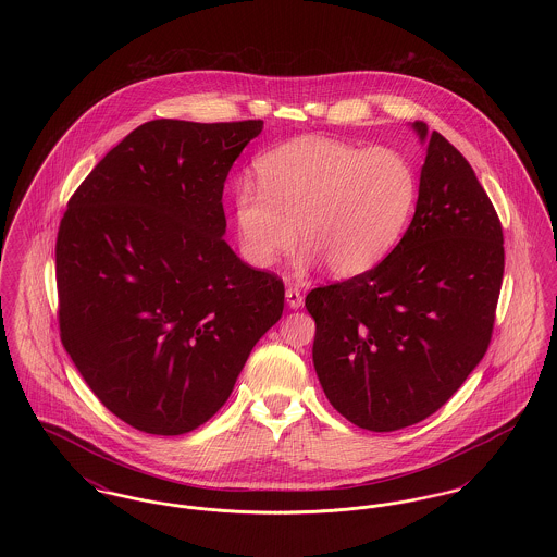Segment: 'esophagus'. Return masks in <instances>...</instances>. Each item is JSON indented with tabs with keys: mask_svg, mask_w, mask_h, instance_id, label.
I'll return each instance as SVG.
<instances>
[{
	"mask_svg": "<svg viewBox=\"0 0 557 557\" xmlns=\"http://www.w3.org/2000/svg\"><path fill=\"white\" fill-rule=\"evenodd\" d=\"M302 294L296 290V288H286V302L290 309H300L302 307Z\"/></svg>",
	"mask_w": 557,
	"mask_h": 557,
	"instance_id": "obj_1",
	"label": "esophagus"
}]
</instances>
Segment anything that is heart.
Listing matches in <instances>:
<instances>
[{
    "label": "heart",
    "instance_id": "1",
    "mask_svg": "<svg viewBox=\"0 0 557 557\" xmlns=\"http://www.w3.org/2000/svg\"><path fill=\"white\" fill-rule=\"evenodd\" d=\"M257 184L234 191L242 255L269 269L298 239V267L323 263L334 277L377 265L411 221L420 180L391 148L363 150L332 137H298L257 160Z\"/></svg>",
    "mask_w": 557,
    "mask_h": 557
}]
</instances>
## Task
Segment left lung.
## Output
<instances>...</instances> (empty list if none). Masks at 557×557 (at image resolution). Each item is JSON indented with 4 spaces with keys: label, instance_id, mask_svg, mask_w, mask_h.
<instances>
[{
    "label": "left lung",
    "instance_id": "8db88e82",
    "mask_svg": "<svg viewBox=\"0 0 557 557\" xmlns=\"http://www.w3.org/2000/svg\"><path fill=\"white\" fill-rule=\"evenodd\" d=\"M416 214L395 250L350 280L307 294L313 363L332 407L371 432L438 411L484 357L504 282V230L474 169L438 132Z\"/></svg>",
    "mask_w": 557,
    "mask_h": 557
}]
</instances>
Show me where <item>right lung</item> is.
Returning a JSON list of instances; mask_svg holds the SVG:
<instances>
[{"label":"right lung","mask_w":557,"mask_h":557,"mask_svg":"<svg viewBox=\"0 0 557 557\" xmlns=\"http://www.w3.org/2000/svg\"><path fill=\"white\" fill-rule=\"evenodd\" d=\"M263 121L159 119L69 200L55 239L60 338L91 393L135 430L177 436L230 398L284 311V282L223 239V186Z\"/></svg>","instance_id":"right-lung-1"}]
</instances>
